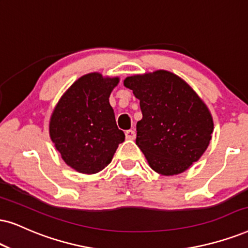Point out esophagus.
I'll list each match as a JSON object with an SVG mask.
<instances>
[{"mask_svg": "<svg viewBox=\"0 0 248 248\" xmlns=\"http://www.w3.org/2000/svg\"><path fill=\"white\" fill-rule=\"evenodd\" d=\"M124 135H126V139L127 140H134L135 137H136V133H135L134 130H127L126 133H124Z\"/></svg>", "mask_w": 248, "mask_h": 248, "instance_id": "34e87169", "label": "esophagus"}]
</instances>
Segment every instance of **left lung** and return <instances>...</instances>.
I'll return each instance as SVG.
<instances>
[{"label": "left lung", "mask_w": 248, "mask_h": 248, "mask_svg": "<svg viewBox=\"0 0 248 248\" xmlns=\"http://www.w3.org/2000/svg\"><path fill=\"white\" fill-rule=\"evenodd\" d=\"M140 99L136 144L156 173L171 176L198 161L212 139V115L192 88L168 71L124 81Z\"/></svg>", "instance_id": "left-lung-1"}]
</instances>
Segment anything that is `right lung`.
<instances>
[{"label":"right lung","mask_w":248,"mask_h":248,"mask_svg":"<svg viewBox=\"0 0 248 248\" xmlns=\"http://www.w3.org/2000/svg\"><path fill=\"white\" fill-rule=\"evenodd\" d=\"M118 82L119 78H103L99 73L83 75L68 88L52 112L50 137L62 160L80 173L102 170L124 140L108 102Z\"/></svg>","instance_id":"1"}]
</instances>
